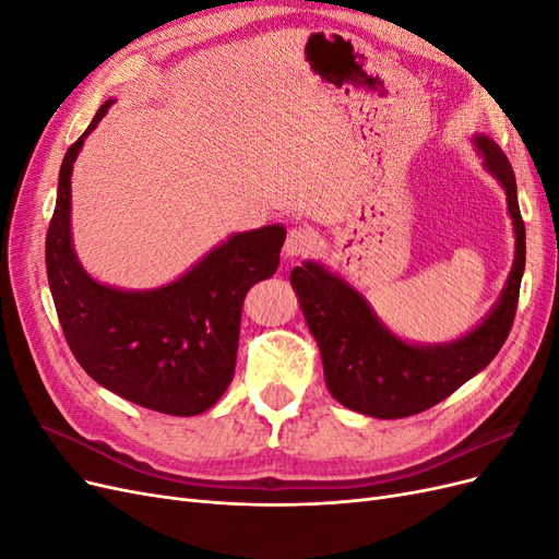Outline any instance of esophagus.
<instances>
[{
    "label": "esophagus",
    "instance_id": "esophagus-1",
    "mask_svg": "<svg viewBox=\"0 0 559 559\" xmlns=\"http://www.w3.org/2000/svg\"><path fill=\"white\" fill-rule=\"evenodd\" d=\"M317 249V235L310 228H292L286 233L284 240V257L298 259V257H308Z\"/></svg>",
    "mask_w": 559,
    "mask_h": 559
}]
</instances>
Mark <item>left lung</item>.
Segmentation results:
<instances>
[{
    "label": "left lung",
    "instance_id": "1",
    "mask_svg": "<svg viewBox=\"0 0 559 559\" xmlns=\"http://www.w3.org/2000/svg\"><path fill=\"white\" fill-rule=\"evenodd\" d=\"M471 140L487 175L506 193L515 233L509 280L492 310L471 331L448 343H411L384 324L357 286L326 265L302 261L292 270V286L319 345L329 392L349 411L378 419L427 411L487 368L511 331L524 273V224L515 175L492 138L473 134Z\"/></svg>",
    "mask_w": 559,
    "mask_h": 559
}]
</instances>
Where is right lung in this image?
<instances>
[{
    "label": "right lung",
    "instance_id": "right-lung-1",
    "mask_svg": "<svg viewBox=\"0 0 559 559\" xmlns=\"http://www.w3.org/2000/svg\"><path fill=\"white\" fill-rule=\"evenodd\" d=\"M114 103L97 109L62 158L46 235L48 286L67 345L97 384L142 408L193 417L212 408L233 380L242 300L253 284L275 275L286 228L233 233L154 289L97 282L72 240V170L83 140Z\"/></svg>",
    "mask_w": 559,
    "mask_h": 559
}]
</instances>
